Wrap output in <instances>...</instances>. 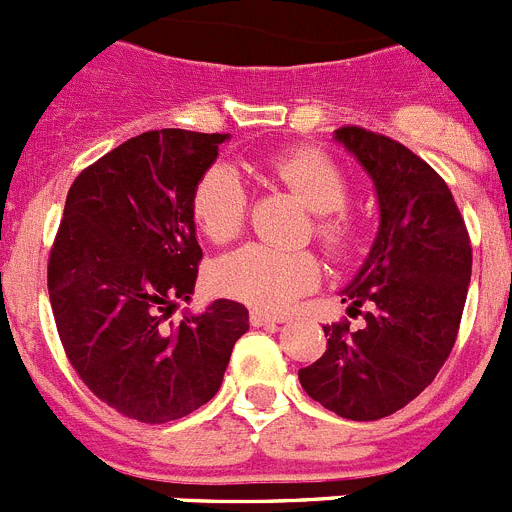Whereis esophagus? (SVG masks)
<instances>
[{"mask_svg": "<svg viewBox=\"0 0 512 512\" xmlns=\"http://www.w3.org/2000/svg\"><path fill=\"white\" fill-rule=\"evenodd\" d=\"M250 324H252V326L285 324V316H275V313H267V311H260V308H255V311L250 313Z\"/></svg>", "mask_w": 512, "mask_h": 512, "instance_id": "1", "label": "esophagus"}]
</instances>
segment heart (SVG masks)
<instances>
[{"label": "heart", "instance_id": "obj_1", "mask_svg": "<svg viewBox=\"0 0 512 512\" xmlns=\"http://www.w3.org/2000/svg\"><path fill=\"white\" fill-rule=\"evenodd\" d=\"M265 176L288 188L316 216V237L342 255L354 242V224L342 214L349 186L331 160L311 150H288L262 163ZM193 219L211 242H229L239 234L247 214L245 183L229 165H214L193 191ZM214 285L224 296L262 308L285 311L321 278L319 260L306 250H278L247 245L222 257L214 267Z\"/></svg>", "mask_w": 512, "mask_h": 512}]
</instances>
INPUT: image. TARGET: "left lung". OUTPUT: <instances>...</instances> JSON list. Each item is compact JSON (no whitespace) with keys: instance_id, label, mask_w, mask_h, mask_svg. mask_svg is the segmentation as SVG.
Masks as SVG:
<instances>
[{"instance_id":"8db88e82","label":"left lung","mask_w":512,"mask_h":512,"mask_svg":"<svg viewBox=\"0 0 512 512\" xmlns=\"http://www.w3.org/2000/svg\"><path fill=\"white\" fill-rule=\"evenodd\" d=\"M334 140L372 178L380 209L377 237L344 285L349 321L324 326L326 352L298 370L303 390L349 421H377L400 411L457 342L472 278V247L444 178L408 147L362 127Z\"/></svg>"}]
</instances>
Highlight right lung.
<instances>
[{
    "label": "right lung",
    "mask_w": 512,
    "mask_h": 512,
    "mask_svg": "<svg viewBox=\"0 0 512 512\" xmlns=\"http://www.w3.org/2000/svg\"><path fill=\"white\" fill-rule=\"evenodd\" d=\"M227 140L142 132L68 191L48 262L55 326L91 393L135 421H178L209 403L250 329L247 308L227 298L165 324L196 288L193 191Z\"/></svg>",
    "instance_id": "1"
}]
</instances>
